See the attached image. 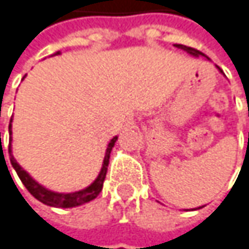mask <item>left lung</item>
I'll list each match as a JSON object with an SVG mask.
<instances>
[{
	"label": "left lung",
	"instance_id": "obj_1",
	"mask_svg": "<svg viewBox=\"0 0 249 249\" xmlns=\"http://www.w3.org/2000/svg\"><path fill=\"white\" fill-rule=\"evenodd\" d=\"M176 47H177V48H181V50H184V51H187L189 54H192V56H196V57L202 56V57H205V59H208V60H210V57H208V56H205L204 53H201V51H198V50H195V48H192V47L181 45V44H176ZM218 69H220V68H218ZM220 72H223V71H220Z\"/></svg>",
	"mask_w": 249,
	"mask_h": 249
}]
</instances>
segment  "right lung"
<instances>
[{
	"instance_id": "add662e5",
	"label": "right lung",
	"mask_w": 249,
	"mask_h": 249,
	"mask_svg": "<svg viewBox=\"0 0 249 249\" xmlns=\"http://www.w3.org/2000/svg\"><path fill=\"white\" fill-rule=\"evenodd\" d=\"M59 54V53H57ZM8 131L11 134V121H10V125H8ZM118 140V137H113L106 149V155L103 159V167L100 170V174L97 176V178L82 190L73 192V193H56V192H51L48 189H45L44 186H41L39 183H36L19 164L16 162L14 156L11 155V143L8 144V155H10V162L13 165V168L16 170L17 176L22 180V183L25 184V187L29 190V193L32 195L34 198H36L39 202L50 205V207H57V208H72V207H78L82 205L85 202H90L94 198H97V195L102 192L103 187V181L106 178V173H107V165H109V158H110V152L112 147L115 146V142ZM11 142V139H10Z\"/></svg>"
}]
</instances>
